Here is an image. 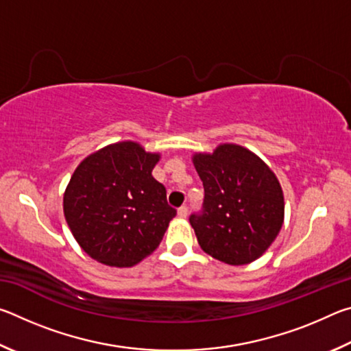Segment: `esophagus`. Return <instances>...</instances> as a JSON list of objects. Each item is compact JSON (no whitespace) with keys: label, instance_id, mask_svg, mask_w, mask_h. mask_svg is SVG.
<instances>
[{"label":"esophagus","instance_id":"34e87169","mask_svg":"<svg viewBox=\"0 0 351 351\" xmlns=\"http://www.w3.org/2000/svg\"><path fill=\"white\" fill-rule=\"evenodd\" d=\"M189 213V207L187 206H181L180 209H178V215H180V218H186Z\"/></svg>","mask_w":351,"mask_h":351}]
</instances>
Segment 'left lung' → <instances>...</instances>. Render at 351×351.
Returning <instances> with one entry per match:
<instances>
[{"mask_svg":"<svg viewBox=\"0 0 351 351\" xmlns=\"http://www.w3.org/2000/svg\"><path fill=\"white\" fill-rule=\"evenodd\" d=\"M193 164L204 186L203 207L189 217L199 246L228 265L257 260L283 223V193L276 175L252 152L234 144L195 154Z\"/></svg>","mask_w":351,"mask_h":351,"instance_id":"8db88e82","label":"left lung"}]
</instances>
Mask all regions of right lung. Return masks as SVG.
Instances as JSON below:
<instances>
[{
	"instance_id": "right-lung-1",
	"label": "right lung",
	"mask_w": 351,
	"mask_h": 351,
	"mask_svg": "<svg viewBox=\"0 0 351 351\" xmlns=\"http://www.w3.org/2000/svg\"><path fill=\"white\" fill-rule=\"evenodd\" d=\"M159 154L136 142L102 148L75 169L63 198L74 239L94 260L133 266L161 243L176 209L152 176Z\"/></svg>"
}]
</instances>
